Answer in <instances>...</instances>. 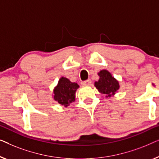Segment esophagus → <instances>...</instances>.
Wrapping results in <instances>:
<instances>
[{"mask_svg":"<svg viewBox=\"0 0 159 159\" xmlns=\"http://www.w3.org/2000/svg\"><path fill=\"white\" fill-rule=\"evenodd\" d=\"M81 84L83 85V86H90V85L91 84V79L84 80V81H83L81 83Z\"/></svg>","mask_w":159,"mask_h":159,"instance_id":"1","label":"esophagus"}]
</instances>
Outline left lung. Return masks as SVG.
Here are the masks:
<instances>
[{
  "label": "left lung",
  "instance_id": "obj_1",
  "mask_svg": "<svg viewBox=\"0 0 159 159\" xmlns=\"http://www.w3.org/2000/svg\"><path fill=\"white\" fill-rule=\"evenodd\" d=\"M99 79L95 81L94 86L102 94H105L107 98L113 97L120 89L118 80L115 79L107 70H102L98 73Z\"/></svg>",
  "mask_w": 159,
  "mask_h": 159
}]
</instances>
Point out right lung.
<instances>
[{
	"label": "right lung",
	"instance_id": "obj_1",
	"mask_svg": "<svg viewBox=\"0 0 159 159\" xmlns=\"http://www.w3.org/2000/svg\"><path fill=\"white\" fill-rule=\"evenodd\" d=\"M79 88L76 83L71 82L65 77H61L53 90V98L60 104L68 107L75 100V91Z\"/></svg>",
	"mask_w": 159,
	"mask_h": 159
}]
</instances>
